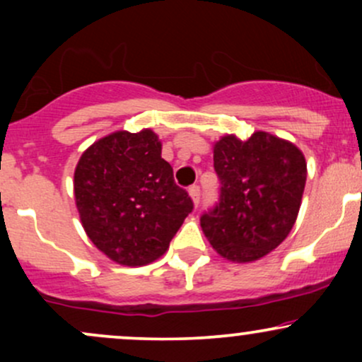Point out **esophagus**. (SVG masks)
Here are the masks:
<instances>
[{
	"label": "esophagus",
	"instance_id": "esophagus-1",
	"mask_svg": "<svg viewBox=\"0 0 362 362\" xmlns=\"http://www.w3.org/2000/svg\"><path fill=\"white\" fill-rule=\"evenodd\" d=\"M189 195H190V199H192L194 206H197L199 201H201V189H199L197 185H192L189 189Z\"/></svg>",
	"mask_w": 362,
	"mask_h": 362
}]
</instances>
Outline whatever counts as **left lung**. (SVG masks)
I'll return each mask as SVG.
<instances>
[{
  "mask_svg": "<svg viewBox=\"0 0 362 362\" xmlns=\"http://www.w3.org/2000/svg\"><path fill=\"white\" fill-rule=\"evenodd\" d=\"M221 180L219 204L201 226L223 259L247 264L271 253L293 230L306 184L296 144L264 131L248 139L226 134L213 146Z\"/></svg>",
  "mask_w": 362,
  "mask_h": 362,
  "instance_id": "left-lung-1",
  "label": "left lung"
}]
</instances>
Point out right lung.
I'll return each mask as SVG.
<instances>
[{"label":"right lung","instance_id":"right-lung-1","mask_svg":"<svg viewBox=\"0 0 362 362\" xmlns=\"http://www.w3.org/2000/svg\"><path fill=\"white\" fill-rule=\"evenodd\" d=\"M74 201L91 243L127 267L160 259L194 207L151 129L115 131L86 148L74 170Z\"/></svg>","mask_w":362,"mask_h":362}]
</instances>
